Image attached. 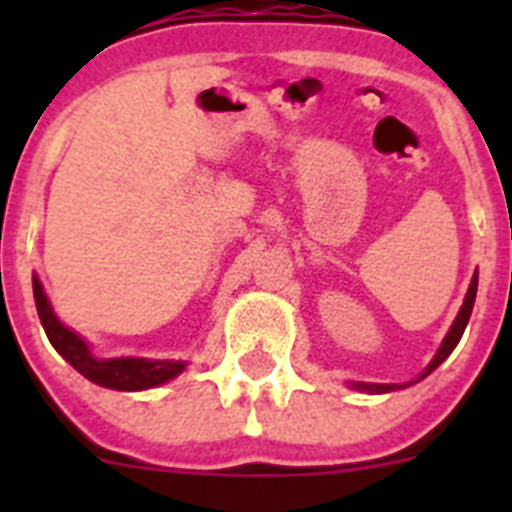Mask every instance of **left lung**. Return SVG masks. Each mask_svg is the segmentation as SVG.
Here are the masks:
<instances>
[{
  "instance_id": "1",
  "label": "left lung",
  "mask_w": 512,
  "mask_h": 512,
  "mask_svg": "<svg viewBox=\"0 0 512 512\" xmlns=\"http://www.w3.org/2000/svg\"><path fill=\"white\" fill-rule=\"evenodd\" d=\"M474 297H477V274H474L472 284H469L467 300H464V305H461L459 315H456L454 325H451V330H449V336L443 338V343H441V348H438L436 359H433L431 364H428V369H425V372H423V377H428V374H431L433 369H436V366L441 364V361L446 359V356H449L451 351H454L456 343L461 341V336H464V328H467V323H469V315H472ZM356 387H359V390H364V392H390V390H395L392 384H356Z\"/></svg>"
}]
</instances>
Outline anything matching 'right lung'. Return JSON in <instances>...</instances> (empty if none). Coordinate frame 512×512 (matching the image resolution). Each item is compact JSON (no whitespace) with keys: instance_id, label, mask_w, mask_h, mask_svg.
<instances>
[{"instance_id":"add662e5","label":"right lung","mask_w":512,"mask_h":512,"mask_svg":"<svg viewBox=\"0 0 512 512\" xmlns=\"http://www.w3.org/2000/svg\"><path fill=\"white\" fill-rule=\"evenodd\" d=\"M35 307H38L40 323L45 328V336L53 343L58 354L74 366L76 372L92 379L94 384L110 387V390H148L156 384H164L182 372V361H146V359H94L89 354V346L76 336L74 330L61 325V320L53 315L51 302L45 297L43 287L33 277Z\"/></svg>"}]
</instances>
